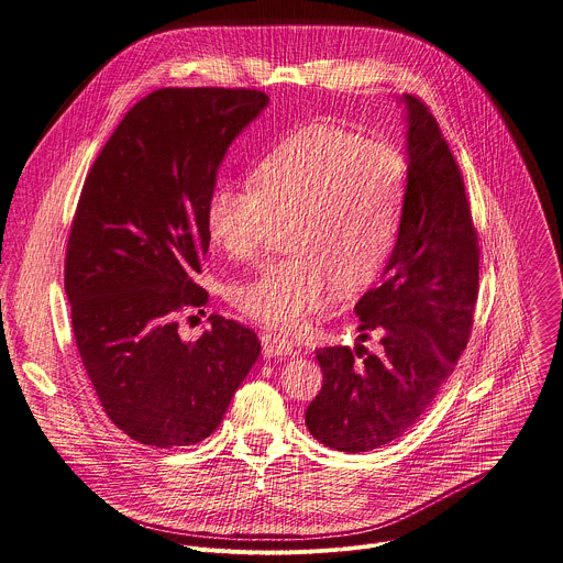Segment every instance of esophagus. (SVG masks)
<instances>
[{"label":"esophagus","mask_w":563,"mask_h":563,"mask_svg":"<svg viewBox=\"0 0 563 563\" xmlns=\"http://www.w3.org/2000/svg\"><path fill=\"white\" fill-rule=\"evenodd\" d=\"M261 343H263V354L267 358H276V356L283 358V356H291L294 354V345L285 336L276 334V332H263L261 334Z\"/></svg>","instance_id":"34e87169"}]
</instances>
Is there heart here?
Masks as SVG:
<instances>
[{
    "label": "heart",
    "mask_w": 563,
    "mask_h": 563,
    "mask_svg": "<svg viewBox=\"0 0 563 563\" xmlns=\"http://www.w3.org/2000/svg\"><path fill=\"white\" fill-rule=\"evenodd\" d=\"M254 180L211 194L209 235L229 258L254 263L287 227L291 254L233 285L231 300L263 325L298 332L341 287L358 289L383 269L404 218L406 163L385 142L320 124L280 142Z\"/></svg>",
    "instance_id": "1"
}]
</instances>
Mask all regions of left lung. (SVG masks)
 Masks as SVG:
<instances>
[{
	"label": "left lung",
	"mask_w": 563,
	"mask_h": 563,
	"mask_svg": "<svg viewBox=\"0 0 563 563\" xmlns=\"http://www.w3.org/2000/svg\"><path fill=\"white\" fill-rule=\"evenodd\" d=\"M408 104V189L394 252L356 302L365 345L320 347L323 387L305 412L311 437L341 452L376 450L410 430L454 372L474 323L478 233L456 159L423 100Z\"/></svg>",
	"instance_id": "1"
}]
</instances>
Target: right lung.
Listing matches in <instances>:
<instances>
[{"mask_svg": "<svg viewBox=\"0 0 563 563\" xmlns=\"http://www.w3.org/2000/svg\"><path fill=\"white\" fill-rule=\"evenodd\" d=\"M267 102L256 89H157L122 118L79 194L64 258L73 336L102 410L137 443L207 439L261 354L238 320L213 313L183 341L178 316L209 302L196 276L216 174Z\"/></svg>", "mask_w": 563, "mask_h": 563, "instance_id": "1", "label": "right lung"}]
</instances>
